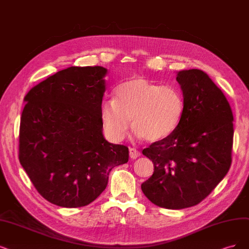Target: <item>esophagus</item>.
<instances>
[{
    "instance_id": "34e87169",
    "label": "esophagus",
    "mask_w": 249,
    "mask_h": 249,
    "mask_svg": "<svg viewBox=\"0 0 249 249\" xmlns=\"http://www.w3.org/2000/svg\"><path fill=\"white\" fill-rule=\"evenodd\" d=\"M129 156H130L131 159H136V158H139L140 156H141V152L137 151L136 149L130 148L129 149Z\"/></svg>"
}]
</instances>
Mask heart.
<instances>
[{
    "label": "heart",
    "instance_id": "heart-1",
    "mask_svg": "<svg viewBox=\"0 0 249 249\" xmlns=\"http://www.w3.org/2000/svg\"><path fill=\"white\" fill-rule=\"evenodd\" d=\"M185 109V97L178 88L137 76L118 85L116 99L104 100L99 110L105 133L117 142L125 137L131 118L139 139H166L178 129Z\"/></svg>",
    "mask_w": 249,
    "mask_h": 249
}]
</instances>
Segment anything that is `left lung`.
Listing matches in <instances>:
<instances>
[{
    "label": "left lung",
    "instance_id": "1",
    "mask_svg": "<svg viewBox=\"0 0 249 249\" xmlns=\"http://www.w3.org/2000/svg\"><path fill=\"white\" fill-rule=\"evenodd\" d=\"M177 81L186 104L181 122L166 139L142 150L154 173L142 191L167 209L197 205L213 191L231 166L234 136L231 107L206 72L180 71Z\"/></svg>",
    "mask_w": 249,
    "mask_h": 249
}]
</instances>
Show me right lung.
I'll return each instance as SVG.
<instances>
[{
  "label": "right lung",
  "mask_w": 249,
  "mask_h": 249,
  "mask_svg": "<svg viewBox=\"0 0 249 249\" xmlns=\"http://www.w3.org/2000/svg\"><path fill=\"white\" fill-rule=\"evenodd\" d=\"M107 70L71 67L33 87L24 97L19 161L42 197L61 207L90 204L105 191L129 151L103 134L100 105Z\"/></svg>",
  "instance_id": "obj_1"
}]
</instances>
